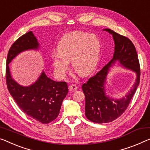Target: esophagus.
Listing matches in <instances>:
<instances>
[{
  "instance_id": "esophagus-1",
  "label": "esophagus",
  "mask_w": 150,
  "mask_h": 150,
  "mask_svg": "<svg viewBox=\"0 0 150 150\" xmlns=\"http://www.w3.org/2000/svg\"><path fill=\"white\" fill-rule=\"evenodd\" d=\"M78 87L76 84H71L69 86V91L71 92H74L77 90Z\"/></svg>"
}]
</instances>
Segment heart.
Here are the masks:
<instances>
[{
  "label": "heart",
  "instance_id": "1",
  "mask_svg": "<svg viewBox=\"0 0 150 150\" xmlns=\"http://www.w3.org/2000/svg\"><path fill=\"white\" fill-rule=\"evenodd\" d=\"M101 48L97 36L82 31H74L64 35L57 44L58 54L52 55L53 66L60 76L66 75L72 60L74 70L78 74L86 76L97 65Z\"/></svg>",
  "mask_w": 150,
  "mask_h": 150
}]
</instances>
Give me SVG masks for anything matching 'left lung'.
<instances>
[{"mask_svg": "<svg viewBox=\"0 0 150 150\" xmlns=\"http://www.w3.org/2000/svg\"><path fill=\"white\" fill-rule=\"evenodd\" d=\"M105 30L113 38L115 45L113 57L102 70L90 78L82 86L85 95V115L88 120L96 123H109L120 117L129 105L140 80L139 62L132 41L110 29ZM116 61L134 71L137 74L133 88L125 98L120 100H113L104 93V83L108 68Z\"/></svg>", "mask_w": 150, "mask_h": 150, "instance_id": "left-lung-1", "label": "left lung"}]
</instances>
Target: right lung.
Masks as SVG:
<instances>
[{
    "mask_svg": "<svg viewBox=\"0 0 150 150\" xmlns=\"http://www.w3.org/2000/svg\"><path fill=\"white\" fill-rule=\"evenodd\" d=\"M35 37L29 31L18 38L8 50L6 65V82L9 93L25 114L43 124L49 123L58 116L62 101L68 93L66 82H56L44 72L29 86H21L12 77L8 64L18 54L29 49H38Z\"/></svg>",
    "mask_w": 150,
    "mask_h": 150,
    "instance_id": "right-lung-1",
    "label": "right lung"
}]
</instances>
